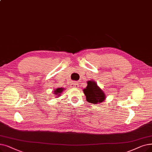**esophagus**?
<instances>
[{"mask_svg":"<svg viewBox=\"0 0 152 152\" xmlns=\"http://www.w3.org/2000/svg\"><path fill=\"white\" fill-rule=\"evenodd\" d=\"M71 87L73 88H77L79 87V84L76 82H72L71 84Z\"/></svg>","mask_w":152,"mask_h":152,"instance_id":"34e87169","label":"esophagus"}]
</instances>
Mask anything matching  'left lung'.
<instances>
[{
	"label": "left lung",
	"mask_w": 152,
	"mask_h": 152,
	"mask_svg": "<svg viewBox=\"0 0 152 152\" xmlns=\"http://www.w3.org/2000/svg\"><path fill=\"white\" fill-rule=\"evenodd\" d=\"M87 84L86 88L83 89L87 101L95 104L104 102L106 98V96L102 89L97 86V83L93 80H90L87 82Z\"/></svg>",
	"instance_id": "obj_1"
}]
</instances>
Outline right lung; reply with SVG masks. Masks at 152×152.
I'll return each mask as SVG.
<instances>
[{"mask_svg": "<svg viewBox=\"0 0 152 152\" xmlns=\"http://www.w3.org/2000/svg\"><path fill=\"white\" fill-rule=\"evenodd\" d=\"M64 90H65V89L63 88H56V89L54 90V93L53 94H55L56 97H58L59 96H60V95L62 94V92Z\"/></svg>", "mask_w": 152, "mask_h": 152, "instance_id": "add662e5", "label": "right lung"}]
</instances>
